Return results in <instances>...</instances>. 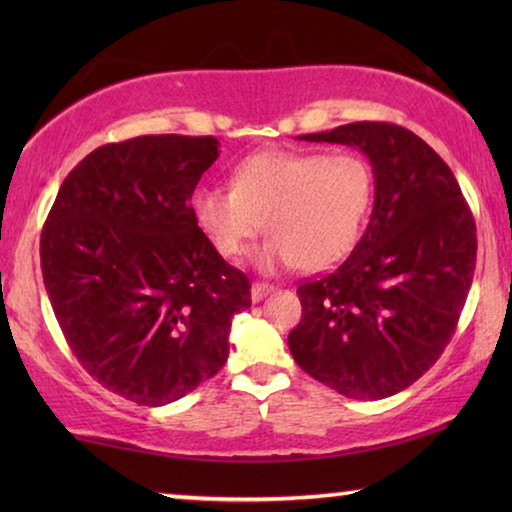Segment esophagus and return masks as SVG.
<instances>
[{"instance_id":"1","label":"esophagus","mask_w":512,"mask_h":512,"mask_svg":"<svg viewBox=\"0 0 512 512\" xmlns=\"http://www.w3.org/2000/svg\"><path fill=\"white\" fill-rule=\"evenodd\" d=\"M273 291H275L273 284L253 282V287H250V298H253V302H259V300H264L268 293H273Z\"/></svg>"}]
</instances>
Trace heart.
<instances>
[{
	"mask_svg": "<svg viewBox=\"0 0 512 512\" xmlns=\"http://www.w3.org/2000/svg\"><path fill=\"white\" fill-rule=\"evenodd\" d=\"M372 198L375 178L357 153L264 151L239 164L232 185L198 187L194 214L223 257L244 255L264 221L257 268L323 271L357 246Z\"/></svg>",
	"mask_w": 512,
	"mask_h": 512,
	"instance_id": "obj_1",
	"label": "heart"
}]
</instances>
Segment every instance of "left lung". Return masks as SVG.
<instances>
[{
	"mask_svg": "<svg viewBox=\"0 0 512 512\" xmlns=\"http://www.w3.org/2000/svg\"><path fill=\"white\" fill-rule=\"evenodd\" d=\"M298 140L359 149L375 205L350 257L298 287L289 350L336 393L384 400L420 379L452 339L474 277L472 212L452 169L402 126L357 121Z\"/></svg>",
	"mask_w": 512,
	"mask_h": 512,
	"instance_id": "left-lung-1",
	"label": "left lung"
}]
</instances>
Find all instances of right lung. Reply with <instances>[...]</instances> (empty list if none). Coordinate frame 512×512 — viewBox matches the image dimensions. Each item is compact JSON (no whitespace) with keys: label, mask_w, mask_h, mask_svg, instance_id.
<instances>
[{"label":"right lung","mask_w":512,"mask_h":512,"mask_svg":"<svg viewBox=\"0 0 512 512\" xmlns=\"http://www.w3.org/2000/svg\"><path fill=\"white\" fill-rule=\"evenodd\" d=\"M219 146L187 135L99 146L69 171L42 228V280L69 348L135 404H171L214 377L232 316L250 307L248 277L189 203Z\"/></svg>","instance_id":"add662e5"}]
</instances>
